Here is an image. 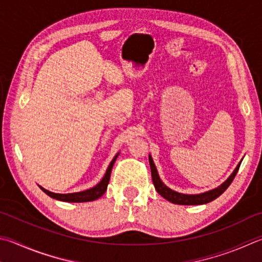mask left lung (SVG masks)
Segmentation results:
<instances>
[{
  "mask_svg": "<svg viewBox=\"0 0 262 262\" xmlns=\"http://www.w3.org/2000/svg\"><path fill=\"white\" fill-rule=\"evenodd\" d=\"M149 163H150V168H151V177H152V182H154V185L157 191L159 192L160 196H163L165 199H167L168 202L173 203V204H179V205H202V204H206L210 203L214 199L217 198L219 196L226 191L227 188L231 184L232 181H234L237 172H238L241 163L237 166L236 169L232 172L228 180L225 183H222L220 187H217L215 189L211 190V191L204 192V193H199V194H184V193H180L174 191V190L169 189L168 187L161 182V180L159 179L158 172H157V168L154 164V160H152L151 156H149Z\"/></svg>",
  "mask_w": 262,
  "mask_h": 262,
  "instance_id": "8db88e82",
  "label": "left lung"
}]
</instances>
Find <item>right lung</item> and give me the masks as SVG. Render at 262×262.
Instances as JSON below:
<instances>
[{
  "label": "right lung",
  "instance_id": "1",
  "mask_svg": "<svg viewBox=\"0 0 262 262\" xmlns=\"http://www.w3.org/2000/svg\"><path fill=\"white\" fill-rule=\"evenodd\" d=\"M119 155V154H118ZM118 155L113 158V160L111 161L110 166H108L106 169V173L104 175V178L102 179L101 182H99L96 187H94L89 190H84V191L81 192H74V193H55V192H50L48 190L43 189L42 187L41 190L43 192H46L48 196L57 199V201H63V202H70V203H83V202H93L96 201L101 196H103L104 192L106 191L108 181H110V177H111V170L113 167V164L117 159Z\"/></svg>",
  "mask_w": 262,
  "mask_h": 262
}]
</instances>
